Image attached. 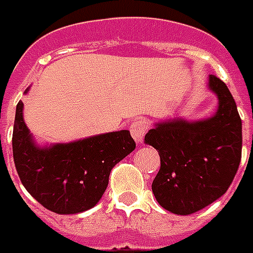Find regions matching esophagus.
Segmentation results:
<instances>
[{
	"label": "esophagus",
	"mask_w": 253,
	"mask_h": 253,
	"mask_svg": "<svg viewBox=\"0 0 253 253\" xmlns=\"http://www.w3.org/2000/svg\"><path fill=\"white\" fill-rule=\"evenodd\" d=\"M147 128H148V125H147L144 119H136V121L131 123L130 132L132 135V138L135 139V142H143V138H144V134L147 132Z\"/></svg>",
	"instance_id": "34e87169"
}]
</instances>
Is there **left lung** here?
Here are the masks:
<instances>
[{
  "instance_id": "left-lung-1",
  "label": "left lung",
  "mask_w": 253,
  "mask_h": 253,
  "mask_svg": "<svg viewBox=\"0 0 253 253\" xmlns=\"http://www.w3.org/2000/svg\"><path fill=\"white\" fill-rule=\"evenodd\" d=\"M209 87L218 95L211 118L156 123L144 136L160 155L152 182L155 198L177 215L193 214L223 196L242 159V119L234 97L214 75L209 76Z\"/></svg>"
}]
</instances>
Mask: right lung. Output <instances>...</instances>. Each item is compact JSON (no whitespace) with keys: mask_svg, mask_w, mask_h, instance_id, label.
I'll use <instances>...</instances> for the list:
<instances>
[{"mask_svg":"<svg viewBox=\"0 0 253 253\" xmlns=\"http://www.w3.org/2000/svg\"><path fill=\"white\" fill-rule=\"evenodd\" d=\"M134 150L127 130L39 147L23 121V102L17 105L13 158L18 176L39 204L56 214H79L95 206L111 169Z\"/></svg>","mask_w":253,"mask_h":253,"instance_id":"right-lung-1","label":"right lung"}]
</instances>
